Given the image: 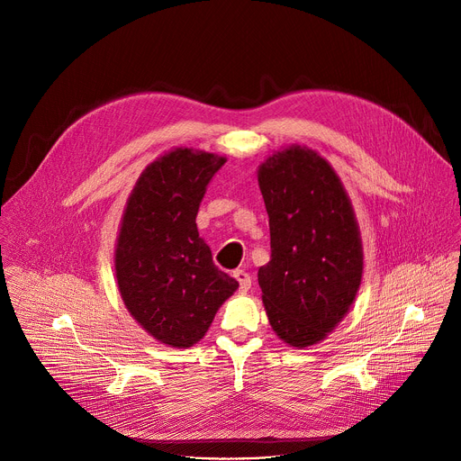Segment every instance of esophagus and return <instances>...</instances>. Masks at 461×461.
I'll use <instances>...</instances> for the list:
<instances>
[{
  "label": "esophagus",
  "instance_id": "1",
  "mask_svg": "<svg viewBox=\"0 0 461 461\" xmlns=\"http://www.w3.org/2000/svg\"><path fill=\"white\" fill-rule=\"evenodd\" d=\"M233 277L239 281V290H240V292H248V290H249V286H251V277H249L248 272H244V270H235V272H233Z\"/></svg>",
  "mask_w": 461,
  "mask_h": 461
}]
</instances>
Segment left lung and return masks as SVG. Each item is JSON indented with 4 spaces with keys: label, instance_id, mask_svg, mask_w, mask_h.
I'll list each match as a JSON object with an SVG mask.
<instances>
[{
    "label": "left lung",
    "instance_id": "obj_1",
    "mask_svg": "<svg viewBox=\"0 0 461 461\" xmlns=\"http://www.w3.org/2000/svg\"><path fill=\"white\" fill-rule=\"evenodd\" d=\"M270 217V262L258 268L268 321L290 347L322 341L348 313L363 246L341 178L317 151L290 146L258 166Z\"/></svg>",
    "mask_w": 461,
    "mask_h": 461
}]
</instances>
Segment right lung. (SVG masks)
I'll use <instances>...</instances> for the list:
<instances>
[{"mask_svg":"<svg viewBox=\"0 0 461 461\" xmlns=\"http://www.w3.org/2000/svg\"><path fill=\"white\" fill-rule=\"evenodd\" d=\"M226 158L175 148L151 162L131 191L116 239L122 301L144 330L173 348L199 343L239 283L219 270L196 213Z\"/></svg>","mask_w":461,"mask_h":461,"instance_id":"obj_1","label":"right lung"}]
</instances>
